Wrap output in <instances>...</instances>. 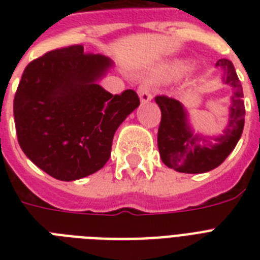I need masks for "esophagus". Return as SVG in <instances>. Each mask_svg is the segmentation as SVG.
<instances>
[{
    "mask_svg": "<svg viewBox=\"0 0 260 260\" xmlns=\"http://www.w3.org/2000/svg\"><path fill=\"white\" fill-rule=\"evenodd\" d=\"M139 97H140V101L142 104H146V102H150L152 100V94H151V87L148 83H143L139 86Z\"/></svg>",
    "mask_w": 260,
    "mask_h": 260,
    "instance_id": "esophagus-1",
    "label": "esophagus"
}]
</instances>
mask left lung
Returning a JSON list of instances; mask_svg holds the SVG:
<instances>
[{"mask_svg": "<svg viewBox=\"0 0 260 260\" xmlns=\"http://www.w3.org/2000/svg\"><path fill=\"white\" fill-rule=\"evenodd\" d=\"M216 66L222 70V82L234 89L228 124L221 135L194 134L181 102L167 95L155 97L162 112L158 131L159 154L167 167L179 173L201 174L218 167L234 151L243 134L246 109L238 74L228 59H220Z\"/></svg>", "mask_w": 260, "mask_h": 260, "instance_id": "obj_1", "label": "left lung"}]
</instances>
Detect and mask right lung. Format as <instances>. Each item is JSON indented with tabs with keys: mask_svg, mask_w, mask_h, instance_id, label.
Returning a JSON list of instances; mask_svg holds the SVG:
<instances>
[{
	"mask_svg": "<svg viewBox=\"0 0 260 260\" xmlns=\"http://www.w3.org/2000/svg\"><path fill=\"white\" fill-rule=\"evenodd\" d=\"M113 62L83 46L47 52L25 67L13 101L18 144L59 181L101 170L114 132L139 105L138 94H110L98 85Z\"/></svg>",
	"mask_w": 260,
	"mask_h": 260,
	"instance_id": "right-lung-1",
	"label": "right lung"
}]
</instances>
